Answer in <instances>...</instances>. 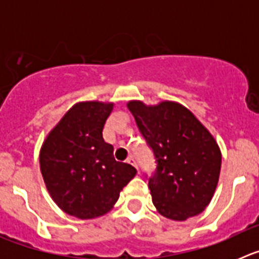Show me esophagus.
<instances>
[{
	"instance_id": "34e87169",
	"label": "esophagus",
	"mask_w": 259,
	"mask_h": 259,
	"mask_svg": "<svg viewBox=\"0 0 259 259\" xmlns=\"http://www.w3.org/2000/svg\"><path fill=\"white\" fill-rule=\"evenodd\" d=\"M127 162L130 164H132V166H135L137 168V164H136V161H135L134 159V157H128V159H127Z\"/></svg>"
}]
</instances>
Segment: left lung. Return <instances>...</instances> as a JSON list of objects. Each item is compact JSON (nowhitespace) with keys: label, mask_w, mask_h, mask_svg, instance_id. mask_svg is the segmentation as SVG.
Returning <instances> with one entry per match:
<instances>
[{"label":"left lung","mask_w":259,"mask_h":259,"mask_svg":"<svg viewBox=\"0 0 259 259\" xmlns=\"http://www.w3.org/2000/svg\"><path fill=\"white\" fill-rule=\"evenodd\" d=\"M127 107L157 159V171L149 179L157 211L171 221L202 212L221 174L222 153L214 136L179 102L146 105L132 100Z\"/></svg>","instance_id":"obj_1"}]
</instances>
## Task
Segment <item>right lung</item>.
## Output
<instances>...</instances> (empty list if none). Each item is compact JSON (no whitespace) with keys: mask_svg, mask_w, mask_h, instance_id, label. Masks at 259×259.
Instances as JSON below:
<instances>
[{"mask_svg":"<svg viewBox=\"0 0 259 259\" xmlns=\"http://www.w3.org/2000/svg\"><path fill=\"white\" fill-rule=\"evenodd\" d=\"M113 102L83 101L68 110L45 137L40 168L50 197L79 219H95L113 209L136 168L116 162L102 137Z\"/></svg>","mask_w":259,"mask_h":259,"instance_id":"right-lung-1","label":"right lung"}]
</instances>
